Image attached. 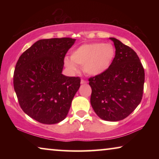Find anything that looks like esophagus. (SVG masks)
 Listing matches in <instances>:
<instances>
[{"label": "esophagus", "instance_id": "34e87169", "mask_svg": "<svg viewBox=\"0 0 159 159\" xmlns=\"http://www.w3.org/2000/svg\"><path fill=\"white\" fill-rule=\"evenodd\" d=\"M86 83H87L86 80H83V79H82V80H81V84H86Z\"/></svg>", "mask_w": 159, "mask_h": 159}]
</instances>
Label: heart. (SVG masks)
I'll return each mask as SVG.
<instances>
[{"mask_svg": "<svg viewBox=\"0 0 159 159\" xmlns=\"http://www.w3.org/2000/svg\"><path fill=\"white\" fill-rule=\"evenodd\" d=\"M115 49L110 43L95 42L80 45L71 54V59L66 58L64 64L69 70L77 71V66H82L89 75L96 76L105 72L115 57Z\"/></svg>", "mask_w": 159, "mask_h": 159, "instance_id": "1", "label": "heart"}]
</instances>
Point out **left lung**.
I'll list each match as a JSON object with an SVG mask.
<instances>
[{"label":"left lung","instance_id":"left-lung-1","mask_svg":"<svg viewBox=\"0 0 159 159\" xmlns=\"http://www.w3.org/2000/svg\"><path fill=\"white\" fill-rule=\"evenodd\" d=\"M116 54L111 65L101 75L89 78L92 89L91 106L106 121H117L127 117L142 100L145 71L138 56L114 38Z\"/></svg>","mask_w":159,"mask_h":159}]
</instances>
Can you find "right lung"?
<instances>
[{
  "label": "right lung",
  "instance_id": "right-lung-1",
  "mask_svg": "<svg viewBox=\"0 0 159 159\" xmlns=\"http://www.w3.org/2000/svg\"><path fill=\"white\" fill-rule=\"evenodd\" d=\"M70 38L43 39L24 52L16 63L14 88L28 116L45 125L66 118L80 87L79 77L62 74L64 60L75 42Z\"/></svg>",
  "mask_w": 159,
  "mask_h": 159
}]
</instances>
